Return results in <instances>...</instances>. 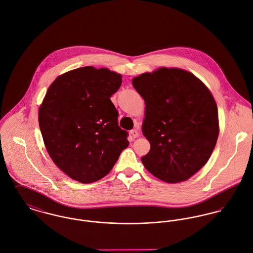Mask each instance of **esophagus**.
Listing matches in <instances>:
<instances>
[{
	"label": "esophagus",
	"mask_w": 253,
	"mask_h": 253,
	"mask_svg": "<svg viewBox=\"0 0 253 253\" xmlns=\"http://www.w3.org/2000/svg\"><path fill=\"white\" fill-rule=\"evenodd\" d=\"M130 134H131V136H132V138H133V139H136V138H138V137H139V132H138V130H137V129H133V130H131V131H130Z\"/></svg>",
	"instance_id": "esophagus-1"
}]
</instances>
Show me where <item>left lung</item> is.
<instances>
[{"instance_id":"8db88e82","label":"left lung","mask_w":253,"mask_h":253,"mask_svg":"<svg viewBox=\"0 0 253 253\" xmlns=\"http://www.w3.org/2000/svg\"><path fill=\"white\" fill-rule=\"evenodd\" d=\"M145 103L141 131L150 143L141 157L157 178L177 183L189 179L210 159L219 134L215 100L192 73L158 68L133 79Z\"/></svg>"}]
</instances>
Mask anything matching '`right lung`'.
<instances>
[{"mask_svg": "<svg viewBox=\"0 0 253 253\" xmlns=\"http://www.w3.org/2000/svg\"><path fill=\"white\" fill-rule=\"evenodd\" d=\"M121 84L122 76L107 68H78L59 76L40 106L45 148L57 167L77 181L106 176L129 145L110 99Z\"/></svg>", "mask_w": 253, "mask_h": 253, "instance_id": "add662e5", "label": "right lung"}]
</instances>
